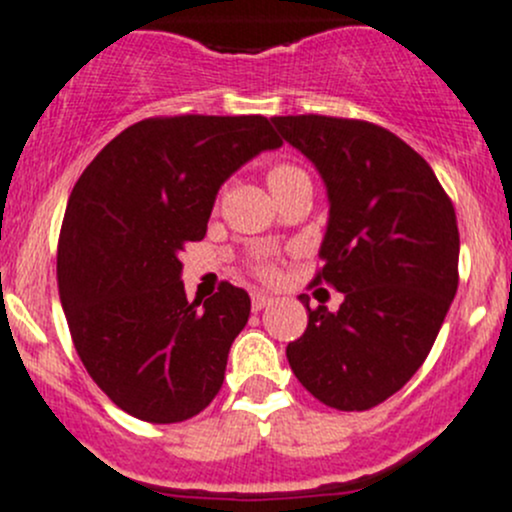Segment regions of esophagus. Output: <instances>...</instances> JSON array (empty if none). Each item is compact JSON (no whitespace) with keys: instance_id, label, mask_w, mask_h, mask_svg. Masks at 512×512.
I'll use <instances>...</instances> for the list:
<instances>
[{"instance_id":"esophagus-1","label":"esophagus","mask_w":512,"mask_h":512,"mask_svg":"<svg viewBox=\"0 0 512 512\" xmlns=\"http://www.w3.org/2000/svg\"><path fill=\"white\" fill-rule=\"evenodd\" d=\"M270 304H272L270 294H265V292H252V309H255V312H260V309L270 307Z\"/></svg>"}]
</instances>
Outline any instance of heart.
Instances as JSON below:
<instances>
[{"label": "heart", "mask_w": 512, "mask_h": 512, "mask_svg": "<svg viewBox=\"0 0 512 512\" xmlns=\"http://www.w3.org/2000/svg\"><path fill=\"white\" fill-rule=\"evenodd\" d=\"M302 170L297 168V165H289V163H280V165H272L270 170H267V185H270V190H275L277 185H282L285 180L294 178V175H299ZM257 272H260L262 277H270L272 275V265H267V262H260L257 265Z\"/></svg>", "instance_id": "obj_1"}]
</instances>
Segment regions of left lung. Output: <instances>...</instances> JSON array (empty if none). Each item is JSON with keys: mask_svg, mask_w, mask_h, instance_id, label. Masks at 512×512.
<instances>
[{"mask_svg": "<svg viewBox=\"0 0 512 512\" xmlns=\"http://www.w3.org/2000/svg\"><path fill=\"white\" fill-rule=\"evenodd\" d=\"M322 175L329 223L314 285L344 294L309 309L287 359L299 384L339 411L394 396L426 361L458 289V223L436 173L386 128L356 118L275 116Z\"/></svg>", "mask_w": 512, "mask_h": 512, "instance_id": "obj_1", "label": "left lung"}]
</instances>
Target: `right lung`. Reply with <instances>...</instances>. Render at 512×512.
Here are the masks:
<instances>
[{
	"label": "right lung",
	"instance_id": "add662e5",
	"mask_svg": "<svg viewBox=\"0 0 512 512\" xmlns=\"http://www.w3.org/2000/svg\"><path fill=\"white\" fill-rule=\"evenodd\" d=\"M282 138L265 116H160L118 133L76 180L56 255L71 339L98 389L148 423L188 421L225 379L250 317L223 282L188 302L180 252L208 230L215 195Z\"/></svg>",
	"mask_w": 512,
	"mask_h": 512
}]
</instances>
